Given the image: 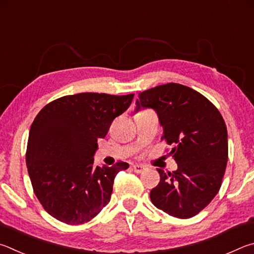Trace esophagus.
Wrapping results in <instances>:
<instances>
[{
    "mask_svg": "<svg viewBox=\"0 0 254 254\" xmlns=\"http://www.w3.org/2000/svg\"><path fill=\"white\" fill-rule=\"evenodd\" d=\"M132 170H134V172L137 173V174H140V173H143L145 171V167L143 165H138V164H136V165L132 166Z\"/></svg>",
    "mask_w": 254,
    "mask_h": 254,
    "instance_id": "esophagus-1",
    "label": "esophagus"
}]
</instances>
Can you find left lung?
<instances>
[{
    "label": "left lung",
    "instance_id": "obj_1",
    "mask_svg": "<svg viewBox=\"0 0 254 254\" xmlns=\"http://www.w3.org/2000/svg\"><path fill=\"white\" fill-rule=\"evenodd\" d=\"M154 109L177 170L161 175L150 190L155 206L179 219H190L214 198L228 163L224 119L201 93L180 83H166L139 93L135 114Z\"/></svg>",
    "mask_w": 254,
    "mask_h": 254
}]
</instances>
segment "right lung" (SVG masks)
I'll return each instance as SVG.
<instances>
[{
  "mask_svg": "<svg viewBox=\"0 0 254 254\" xmlns=\"http://www.w3.org/2000/svg\"><path fill=\"white\" fill-rule=\"evenodd\" d=\"M134 95L83 92L43 107L30 128L26 167L34 194L49 214L77 225L110 201L116 175L129 164L93 166L98 138L130 106Z\"/></svg>",
  "mask_w": 254,
  "mask_h": 254,
  "instance_id": "right-lung-1",
  "label": "right lung"
}]
</instances>
